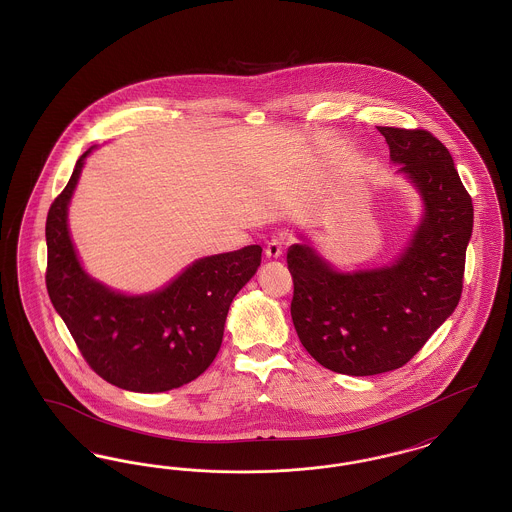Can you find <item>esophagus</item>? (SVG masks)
Returning <instances> with one entry per match:
<instances>
[{"label":"esophagus","instance_id":"34e87169","mask_svg":"<svg viewBox=\"0 0 512 512\" xmlns=\"http://www.w3.org/2000/svg\"><path fill=\"white\" fill-rule=\"evenodd\" d=\"M286 245H288V238L286 236H274L270 242H268L267 247H265V255H267L268 259H278L282 253H284V249H286Z\"/></svg>","mask_w":512,"mask_h":512}]
</instances>
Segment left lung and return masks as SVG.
Listing matches in <instances>:
<instances>
[{"mask_svg":"<svg viewBox=\"0 0 512 512\" xmlns=\"http://www.w3.org/2000/svg\"><path fill=\"white\" fill-rule=\"evenodd\" d=\"M393 163L424 197L411 247L386 268L341 274L309 245L288 249L292 320L320 365L374 376L407 365L459 305L472 197L447 147L424 128L378 126Z\"/></svg>","mask_w":512,"mask_h":512,"instance_id":"8db88e82","label":"left lung"}]
</instances>
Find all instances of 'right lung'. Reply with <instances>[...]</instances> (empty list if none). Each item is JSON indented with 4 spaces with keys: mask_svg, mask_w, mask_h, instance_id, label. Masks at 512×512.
Segmentation results:
<instances>
[{
    "mask_svg": "<svg viewBox=\"0 0 512 512\" xmlns=\"http://www.w3.org/2000/svg\"><path fill=\"white\" fill-rule=\"evenodd\" d=\"M46 220V286L84 361L121 390L159 393L190 384L219 353L236 293L261 267V245L195 261L161 292L126 297L92 280L76 259L67 205L84 157Z\"/></svg>",
    "mask_w": 512,
    "mask_h": 512,
    "instance_id": "1",
    "label": "right lung"
}]
</instances>
